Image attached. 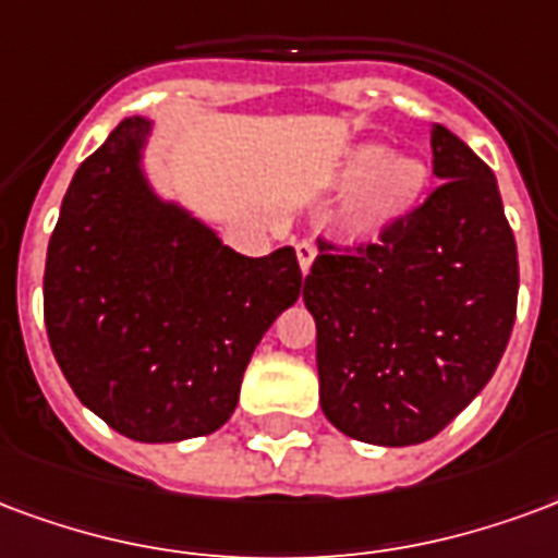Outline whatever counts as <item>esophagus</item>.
<instances>
[{"instance_id":"obj_1","label":"esophagus","mask_w":558,"mask_h":558,"mask_svg":"<svg viewBox=\"0 0 558 558\" xmlns=\"http://www.w3.org/2000/svg\"><path fill=\"white\" fill-rule=\"evenodd\" d=\"M315 255H318V250H315V243H312V240H303V243H296V262H300V270H303V276L312 270V264H315Z\"/></svg>"}]
</instances>
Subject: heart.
Returning <instances> with one entry per match:
<instances>
[{"label": "heart", "instance_id": "heart-1", "mask_svg": "<svg viewBox=\"0 0 558 558\" xmlns=\"http://www.w3.org/2000/svg\"><path fill=\"white\" fill-rule=\"evenodd\" d=\"M428 166L416 154H389L384 142H360L339 162L336 181L353 186L344 222L353 234H368L408 217L428 186Z\"/></svg>", "mask_w": 558, "mask_h": 558}]
</instances>
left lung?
Returning <instances> with one entry per match:
<instances>
[{
	"mask_svg": "<svg viewBox=\"0 0 558 558\" xmlns=\"http://www.w3.org/2000/svg\"><path fill=\"white\" fill-rule=\"evenodd\" d=\"M442 184L380 243L320 255L303 282L324 416L353 440L416 446L494 377L518 312V246L494 172L434 124Z\"/></svg>",
	"mask_w": 558,
	"mask_h": 558,
	"instance_id": "8db88e82",
	"label": "left lung"
}]
</instances>
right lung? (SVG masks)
<instances>
[{"mask_svg": "<svg viewBox=\"0 0 558 558\" xmlns=\"http://www.w3.org/2000/svg\"><path fill=\"white\" fill-rule=\"evenodd\" d=\"M150 118H124L76 169L47 246L44 320L85 408L140 442L222 428L255 344L303 291L291 246L246 258L154 190Z\"/></svg>", "mask_w": 558, "mask_h": 558, "instance_id": "add662e5", "label": "right lung"}]
</instances>
